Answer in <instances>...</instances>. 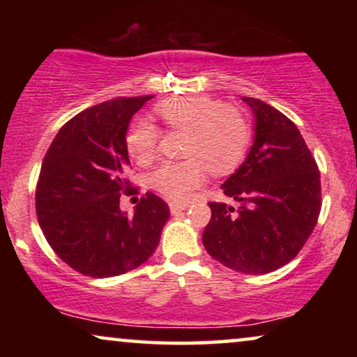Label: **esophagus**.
Listing matches in <instances>:
<instances>
[{
  "mask_svg": "<svg viewBox=\"0 0 357 357\" xmlns=\"http://www.w3.org/2000/svg\"><path fill=\"white\" fill-rule=\"evenodd\" d=\"M170 206V211H172L174 214H177L180 211H185V209L188 208V203H177V202H172L169 204Z\"/></svg>",
  "mask_w": 357,
  "mask_h": 357,
  "instance_id": "34e87169",
  "label": "esophagus"
}]
</instances>
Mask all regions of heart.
<instances>
[{
    "instance_id": "1",
    "label": "heart",
    "mask_w": 357,
    "mask_h": 357,
    "mask_svg": "<svg viewBox=\"0 0 357 357\" xmlns=\"http://www.w3.org/2000/svg\"><path fill=\"white\" fill-rule=\"evenodd\" d=\"M154 114L169 131L185 133L182 155L187 159L160 164L149 175L151 187L174 202L188 199L206 169L224 175L245 158L252 128L245 112L236 105L208 96L172 97L159 102ZM160 136L159 126L139 120L126 135V149L136 162L148 164L158 154Z\"/></svg>"
}]
</instances>
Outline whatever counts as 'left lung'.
Instances as JSON below:
<instances>
[{"label":"left lung","instance_id":"left-lung-1","mask_svg":"<svg viewBox=\"0 0 357 357\" xmlns=\"http://www.w3.org/2000/svg\"><path fill=\"white\" fill-rule=\"evenodd\" d=\"M243 102L255 114V141L245 162L222 183L241 208L209 203L203 243L231 270L265 275L294 260L314 231L321 209L320 170L284 114L253 97Z\"/></svg>","mask_w":357,"mask_h":357}]
</instances>
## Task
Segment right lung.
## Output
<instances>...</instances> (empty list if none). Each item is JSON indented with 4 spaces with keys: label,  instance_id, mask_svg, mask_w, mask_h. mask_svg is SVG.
Listing matches in <instances>:
<instances>
[{
    "label": "right lung",
    "instance_id": "right-lung-1",
    "mask_svg": "<svg viewBox=\"0 0 357 357\" xmlns=\"http://www.w3.org/2000/svg\"><path fill=\"white\" fill-rule=\"evenodd\" d=\"M154 96L119 97L92 105L61 126L52 141L36 187V213L53 252L91 278L125 275L159 245L170 209L153 192L135 213L120 198L138 195L126 178L130 120Z\"/></svg>",
    "mask_w": 357,
    "mask_h": 357
}]
</instances>
